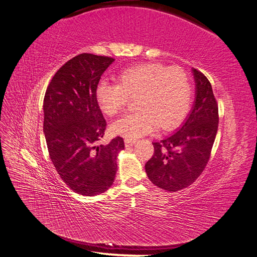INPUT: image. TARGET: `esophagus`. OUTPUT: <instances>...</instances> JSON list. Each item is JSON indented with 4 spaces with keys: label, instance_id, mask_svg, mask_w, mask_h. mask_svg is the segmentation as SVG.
<instances>
[{
    "label": "esophagus",
    "instance_id": "obj_1",
    "mask_svg": "<svg viewBox=\"0 0 257 257\" xmlns=\"http://www.w3.org/2000/svg\"><path fill=\"white\" fill-rule=\"evenodd\" d=\"M134 144H135V141H133V139H125V141H124V145H125L126 148L132 147Z\"/></svg>",
    "mask_w": 257,
    "mask_h": 257
}]
</instances>
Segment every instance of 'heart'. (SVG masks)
Returning a JSON list of instances; mask_svg holds the SVG:
<instances>
[{
	"mask_svg": "<svg viewBox=\"0 0 257 257\" xmlns=\"http://www.w3.org/2000/svg\"><path fill=\"white\" fill-rule=\"evenodd\" d=\"M96 102L105 114L120 113L131 97L136 98L138 111L112 123L111 132L127 139H136L160 127L173 130L189 113L192 88L189 76L180 67L161 63H144L123 69L118 82L99 81Z\"/></svg>",
	"mask_w": 257,
	"mask_h": 257,
	"instance_id": "heart-1",
	"label": "heart"
}]
</instances>
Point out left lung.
<instances>
[{"label":"left lung","mask_w":257,"mask_h":257,"mask_svg":"<svg viewBox=\"0 0 257 257\" xmlns=\"http://www.w3.org/2000/svg\"><path fill=\"white\" fill-rule=\"evenodd\" d=\"M193 74L196 98L189 118L174 135L153 143L154 153L145 166L150 181L169 192L188 188L204 172L219 125L211 83L198 69Z\"/></svg>","instance_id":"8db88e82"}]
</instances>
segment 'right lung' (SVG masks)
I'll list each match as a JSON object with an SVG mask.
<instances>
[{"label": "right lung", "mask_w": 257, "mask_h": 257, "mask_svg": "<svg viewBox=\"0 0 257 257\" xmlns=\"http://www.w3.org/2000/svg\"><path fill=\"white\" fill-rule=\"evenodd\" d=\"M113 60L78 54L58 69L44 97V133L52 164L68 188L83 196L110 188L118 169L116 155L124 149L120 136L96 145L107 123L95 91Z\"/></svg>", "instance_id": "add662e5"}]
</instances>
